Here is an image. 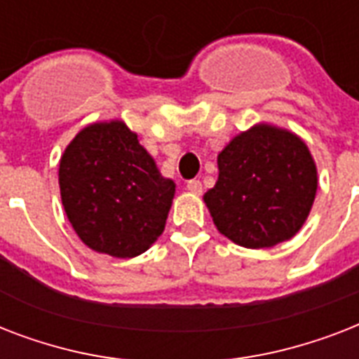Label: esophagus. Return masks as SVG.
Masks as SVG:
<instances>
[{
    "instance_id": "esophagus-1",
    "label": "esophagus",
    "mask_w": 359,
    "mask_h": 359,
    "mask_svg": "<svg viewBox=\"0 0 359 359\" xmlns=\"http://www.w3.org/2000/svg\"><path fill=\"white\" fill-rule=\"evenodd\" d=\"M186 188H188V191H191V194H196V196H201L203 194L201 180H188V182H186Z\"/></svg>"
}]
</instances>
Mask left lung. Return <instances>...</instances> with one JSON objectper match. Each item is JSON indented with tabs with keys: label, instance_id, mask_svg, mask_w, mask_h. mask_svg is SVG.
Masks as SVG:
<instances>
[{
	"label": "left lung",
	"instance_id": "left-lung-1",
	"mask_svg": "<svg viewBox=\"0 0 359 359\" xmlns=\"http://www.w3.org/2000/svg\"><path fill=\"white\" fill-rule=\"evenodd\" d=\"M218 169L203 199L222 235L261 250L302 229L317 194V165L298 135L255 124L219 152Z\"/></svg>",
	"mask_w": 359,
	"mask_h": 359
}]
</instances>
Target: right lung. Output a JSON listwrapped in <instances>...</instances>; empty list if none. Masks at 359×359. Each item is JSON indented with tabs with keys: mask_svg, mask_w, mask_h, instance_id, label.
<instances>
[{
	"mask_svg": "<svg viewBox=\"0 0 359 359\" xmlns=\"http://www.w3.org/2000/svg\"><path fill=\"white\" fill-rule=\"evenodd\" d=\"M59 188L81 242L119 259L141 255L156 242L175 196L173 180L163 179L123 121L78 132L59 162Z\"/></svg>",
	"mask_w": 359,
	"mask_h": 359,
	"instance_id": "1",
	"label": "right lung"
}]
</instances>
